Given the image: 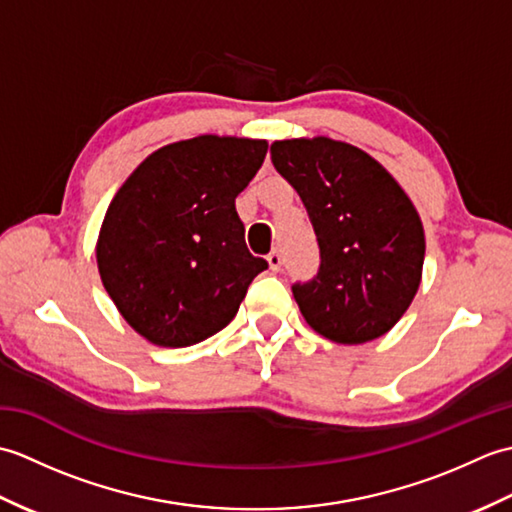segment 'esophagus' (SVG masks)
<instances>
[{"label": "esophagus", "instance_id": "esophagus-1", "mask_svg": "<svg viewBox=\"0 0 512 512\" xmlns=\"http://www.w3.org/2000/svg\"><path fill=\"white\" fill-rule=\"evenodd\" d=\"M266 259H268L270 270H279L281 268V253H279V250H273V253H270Z\"/></svg>", "mask_w": 512, "mask_h": 512}]
</instances>
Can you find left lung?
<instances>
[{"label":"left lung","mask_w":512,"mask_h":512,"mask_svg":"<svg viewBox=\"0 0 512 512\" xmlns=\"http://www.w3.org/2000/svg\"><path fill=\"white\" fill-rule=\"evenodd\" d=\"M270 158L319 242L317 277L292 286L303 319L343 345L387 334L422 279L424 228L409 195L363 149L328 136L275 140Z\"/></svg>","instance_id":"8db88e82"}]
</instances>
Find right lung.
<instances>
[{
  "label": "right lung",
  "mask_w": 512,
  "mask_h": 512,
  "mask_svg": "<svg viewBox=\"0 0 512 512\" xmlns=\"http://www.w3.org/2000/svg\"><path fill=\"white\" fill-rule=\"evenodd\" d=\"M266 151V140L195 136L154 151L116 191L96 264L121 317L149 343L209 339L268 268L250 255L235 211Z\"/></svg>",
  "instance_id": "1"
}]
</instances>
